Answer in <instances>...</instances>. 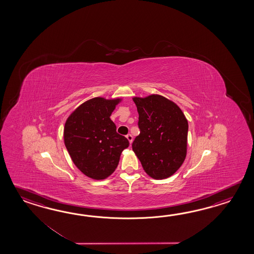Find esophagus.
I'll return each instance as SVG.
<instances>
[{
    "mask_svg": "<svg viewBox=\"0 0 254 254\" xmlns=\"http://www.w3.org/2000/svg\"><path fill=\"white\" fill-rule=\"evenodd\" d=\"M126 138H127V140H129V143L132 142V135L129 133V134L126 135Z\"/></svg>",
    "mask_w": 254,
    "mask_h": 254,
    "instance_id": "obj_1",
    "label": "esophagus"
}]
</instances>
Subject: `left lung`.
<instances>
[{"label": "left lung", "instance_id": "1", "mask_svg": "<svg viewBox=\"0 0 254 254\" xmlns=\"http://www.w3.org/2000/svg\"><path fill=\"white\" fill-rule=\"evenodd\" d=\"M140 134L132 150L151 178H168L184 163L187 152L188 121L178 105L158 94L133 98Z\"/></svg>", "mask_w": 254, "mask_h": 254}]
</instances>
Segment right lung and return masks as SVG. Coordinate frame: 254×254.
Listing matches in <instances>:
<instances>
[{
  "instance_id": "obj_1",
  "label": "right lung",
  "mask_w": 254,
  "mask_h": 254,
  "mask_svg": "<svg viewBox=\"0 0 254 254\" xmlns=\"http://www.w3.org/2000/svg\"><path fill=\"white\" fill-rule=\"evenodd\" d=\"M121 99L96 97L81 104L65 123L66 149L76 167L94 180H103L114 173L122 151L129 140L116 131L110 119Z\"/></svg>"
}]
</instances>
